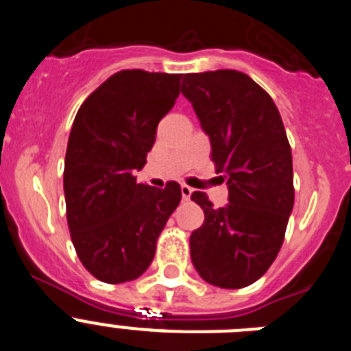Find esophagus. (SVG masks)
I'll return each instance as SVG.
<instances>
[{"label": "esophagus", "instance_id": "esophagus-1", "mask_svg": "<svg viewBox=\"0 0 351 351\" xmlns=\"http://www.w3.org/2000/svg\"><path fill=\"white\" fill-rule=\"evenodd\" d=\"M181 193H182V198H184V200H190L191 193H193V188H190V186L182 184V186H181Z\"/></svg>", "mask_w": 351, "mask_h": 351}]
</instances>
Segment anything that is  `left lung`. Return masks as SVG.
<instances>
[{
  "instance_id": "obj_1",
  "label": "left lung",
  "mask_w": 351,
  "mask_h": 351,
  "mask_svg": "<svg viewBox=\"0 0 351 351\" xmlns=\"http://www.w3.org/2000/svg\"><path fill=\"white\" fill-rule=\"evenodd\" d=\"M181 93L209 137L210 158L228 188L221 209L200 191L191 195L206 214L190 237L191 262L214 287H247L280 253L293 209L291 149L280 110L237 70L186 73Z\"/></svg>"
}]
</instances>
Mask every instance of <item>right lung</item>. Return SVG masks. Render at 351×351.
I'll return each instance as SVG.
<instances>
[{
  "mask_svg": "<svg viewBox=\"0 0 351 351\" xmlns=\"http://www.w3.org/2000/svg\"><path fill=\"white\" fill-rule=\"evenodd\" d=\"M179 73L117 71L80 105L64 156L63 188L71 243L104 283L137 280L181 202L178 182H137L161 117L179 96Z\"/></svg>",
  "mask_w": 351,
  "mask_h": 351,
  "instance_id": "1",
  "label": "right lung"
}]
</instances>
